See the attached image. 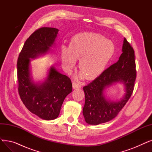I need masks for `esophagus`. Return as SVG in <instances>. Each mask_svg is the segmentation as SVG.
I'll list each match as a JSON object with an SVG mask.
<instances>
[{
  "instance_id": "esophagus-1",
  "label": "esophagus",
  "mask_w": 152,
  "mask_h": 152,
  "mask_svg": "<svg viewBox=\"0 0 152 152\" xmlns=\"http://www.w3.org/2000/svg\"><path fill=\"white\" fill-rule=\"evenodd\" d=\"M81 86L79 84H78L76 82L73 83V89H78V88H81Z\"/></svg>"
}]
</instances>
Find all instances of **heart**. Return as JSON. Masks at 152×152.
<instances>
[{"instance_id": "obj_1", "label": "heart", "mask_w": 152, "mask_h": 152, "mask_svg": "<svg viewBox=\"0 0 152 152\" xmlns=\"http://www.w3.org/2000/svg\"><path fill=\"white\" fill-rule=\"evenodd\" d=\"M114 53L112 42L100 34L86 32L75 35L69 47H61V60L65 70L70 72L79 58V77L92 80L103 73Z\"/></svg>"}]
</instances>
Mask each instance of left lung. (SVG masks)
<instances>
[{
	"label": "left lung",
	"instance_id": "left-lung-1",
	"mask_svg": "<svg viewBox=\"0 0 152 152\" xmlns=\"http://www.w3.org/2000/svg\"><path fill=\"white\" fill-rule=\"evenodd\" d=\"M122 52L118 61L111 65L96 79L83 87L85 104L83 113L86 122L97 125L115 118L131 97L136 78L134 50L124 39ZM121 82L126 93L118 102L108 101L104 95V90L113 83Z\"/></svg>",
	"mask_w": 152,
	"mask_h": 152
}]
</instances>
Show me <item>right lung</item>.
I'll return each instance as SVG.
<instances>
[{"label":"right lung","mask_w":152,"mask_h":152,"mask_svg":"<svg viewBox=\"0 0 152 152\" xmlns=\"http://www.w3.org/2000/svg\"><path fill=\"white\" fill-rule=\"evenodd\" d=\"M58 29L41 28L35 31L24 44L17 61L18 92L24 105L40 118H57L63 102L72 91L71 79L60 73L53 66L49 70L45 80L35 83L31 76L30 58H36L50 50Z\"/></svg>","instance_id":"add662e5"}]
</instances>
